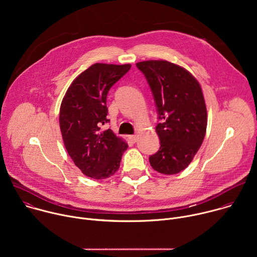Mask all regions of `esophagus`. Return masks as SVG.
Here are the masks:
<instances>
[{
    "instance_id": "esophagus-1",
    "label": "esophagus",
    "mask_w": 257,
    "mask_h": 257,
    "mask_svg": "<svg viewBox=\"0 0 257 257\" xmlns=\"http://www.w3.org/2000/svg\"><path fill=\"white\" fill-rule=\"evenodd\" d=\"M129 139H130L131 141H133V142H136V141H137V139H138V136H137L136 134H134V135H130V136H129Z\"/></svg>"
}]
</instances>
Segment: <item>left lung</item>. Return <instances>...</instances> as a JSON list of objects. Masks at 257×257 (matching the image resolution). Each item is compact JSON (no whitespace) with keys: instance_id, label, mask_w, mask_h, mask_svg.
<instances>
[{"instance_id":"left-lung-1","label":"left lung","mask_w":257,"mask_h":257,"mask_svg":"<svg viewBox=\"0 0 257 257\" xmlns=\"http://www.w3.org/2000/svg\"><path fill=\"white\" fill-rule=\"evenodd\" d=\"M152 89L159 123L160 150L150 157L154 170L175 175L189 166L205 136L207 113L200 84L186 69L164 60L139 62Z\"/></svg>"}]
</instances>
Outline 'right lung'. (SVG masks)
I'll list each match as a JSON object with an SVG mask.
<instances>
[{"label": "right lung", "mask_w": 257, "mask_h": 257, "mask_svg": "<svg viewBox=\"0 0 257 257\" xmlns=\"http://www.w3.org/2000/svg\"><path fill=\"white\" fill-rule=\"evenodd\" d=\"M131 65L96 63L71 83L60 107V128L68 155L87 177L113 176L128 144L111 129L100 131L106 119L107 92Z\"/></svg>", "instance_id": "1"}]
</instances>
